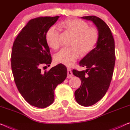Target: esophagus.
Segmentation results:
<instances>
[{"label":"esophagus","mask_w":130,"mask_h":130,"mask_svg":"<svg viewBox=\"0 0 130 130\" xmlns=\"http://www.w3.org/2000/svg\"><path fill=\"white\" fill-rule=\"evenodd\" d=\"M67 73H68V75H67V77L68 78H71L73 76V73H72V72L71 71V70L70 69L68 68V70H67Z\"/></svg>","instance_id":"34e87169"}]
</instances>
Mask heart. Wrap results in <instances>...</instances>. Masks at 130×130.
I'll return each mask as SVG.
<instances>
[{
    "mask_svg": "<svg viewBox=\"0 0 130 130\" xmlns=\"http://www.w3.org/2000/svg\"><path fill=\"white\" fill-rule=\"evenodd\" d=\"M74 36L69 48L62 50L54 57L56 63L71 67L83 55L88 54L93 49L98 40L99 32L96 28L89 27L84 21L78 19L65 20L59 25ZM48 45L54 50L60 46V32L55 26H52L46 34Z\"/></svg>",
    "mask_w": 130,
    "mask_h": 130,
    "instance_id": "obj_1",
    "label": "heart"
}]
</instances>
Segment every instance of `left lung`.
<instances>
[{
	"instance_id": "8db88e82",
	"label": "left lung",
	"mask_w": 130,
	"mask_h": 130,
	"mask_svg": "<svg viewBox=\"0 0 130 130\" xmlns=\"http://www.w3.org/2000/svg\"><path fill=\"white\" fill-rule=\"evenodd\" d=\"M81 18L92 21L99 32L95 48L79 62L86 70L72 71L82 82L75 92V99L80 105L87 107L99 101L109 88L115 64V45L111 30L103 20L94 15Z\"/></svg>"
}]
</instances>
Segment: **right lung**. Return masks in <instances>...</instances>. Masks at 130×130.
I'll use <instances>...</instances> for the list:
<instances>
[{"instance_id":"1","label":"right lung","mask_w":130,"mask_h":130,"mask_svg":"<svg viewBox=\"0 0 130 130\" xmlns=\"http://www.w3.org/2000/svg\"><path fill=\"white\" fill-rule=\"evenodd\" d=\"M60 16L31 19L17 36L11 50V65L15 84L30 105L45 108L54 101V90L67 76L65 65L58 64L48 71L52 58L46 34Z\"/></svg>"}]
</instances>
